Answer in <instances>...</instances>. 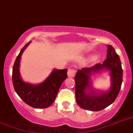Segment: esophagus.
Wrapping results in <instances>:
<instances>
[{"mask_svg": "<svg viewBox=\"0 0 133 133\" xmlns=\"http://www.w3.org/2000/svg\"><path fill=\"white\" fill-rule=\"evenodd\" d=\"M76 74V71L73 68H69L68 71V75L69 77H74V75Z\"/></svg>", "mask_w": 133, "mask_h": 133, "instance_id": "esophagus-1", "label": "esophagus"}]
</instances>
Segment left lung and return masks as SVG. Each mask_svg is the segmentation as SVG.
<instances>
[{"instance_id": "1", "label": "left lung", "mask_w": 133, "mask_h": 133, "mask_svg": "<svg viewBox=\"0 0 133 133\" xmlns=\"http://www.w3.org/2000/svg\"><path fill=\"white\" fill-rule=\"evenodd\" d=\"M107 47V58L102 64L97 63L90 68L78 70L74 77L76 102L79 107L84 109L92 111H98L104 109L115 101L120 91L123 77L120 59L113 46L108 45ZM104 68L111 70L112 87L107 93L98 95L90 87L89 78L91 71H97ZM87 89L91 91L90 94L86 93Z\"/></svg>"}]
</instances>
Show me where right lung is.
Listing matches in <instances>:
<instances>
[{"instance_id": "right-lung-1", "label": "right lung", "mask_w": 133, "mask_h": 133, "mask_svg": "<svg viewBox=\"0 0 133 133\" xmlns=\"http://www.w3.org/2000/svg\"><path fill=\"white\" fill-rule=\"evenodd\" d=\"M29 44L30 42L22 48L15 61L12 71L13 85L17 94L28 105L36 109H45L55 100L61 84L68 77V70H54L48 78L39 85L24 83L20 78L19 65L22 53Z\"/></svg>"}]
</instances>
